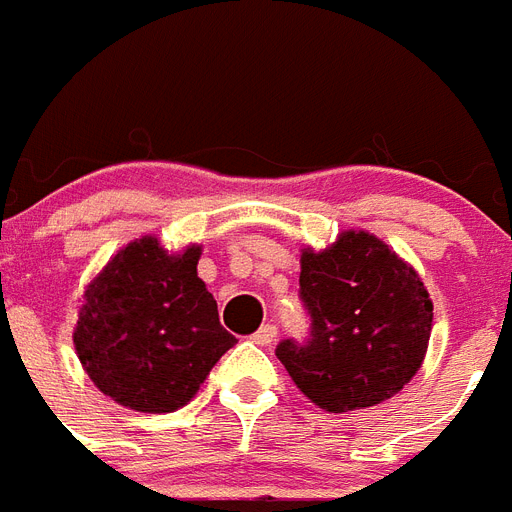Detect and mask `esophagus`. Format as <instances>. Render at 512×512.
<instances>
[{
  "label": "esophagus",
  "instance_id": "esophagus-1",
  "mask_svg": "<svg viewBox=\"0 0 512 512\" xmlns=\"http://www.w3.org/2000/svg\"><path fill=\"white\" fill-rule=\"evenodd\" d=\"M276 334L278 328L273 326V323H265V326L257 328V334L252 336V339H255V344H260V347H268V344L276 342Z\"/></svg>",
  "mask_w": 512,
  "mask_h": 512
}]
</instances>
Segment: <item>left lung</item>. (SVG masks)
Segmentation results:
<instances>
[{
    "label": "left lung",
    "mask_w": 512,
    "mask_h": 512,
    "mask_svg": "<svg viewBox=\"0 0 512 512\" xmlns=\"http://www.w3.org/2000/svg\"><path fill=\"white\" fill-rule=\"evenodd\" d=\"M299 297L310 339L276 347L297 389L328 413L389 400L429 350L434 305L413 265L368 231L302 249Z\"/></svg>",
    "instance_id": "1"
}]
</instances>
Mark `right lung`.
Segmentation results:
<instances>
[{
  "label": "right lung",
  "instance_id": "1",
  "mask_svg": "<svg viewBox=\"0 0 512 512\" xmlns=\"http://www.w3.org/2000/svg\"><path fill=\"white\" fill-rule=\"evenodd\" d=\"M199 255V244L170 255L141 236L86 286L73 344L83 371L118 405L173 413L236 344L197 276Z\"/></svg>",
  "mask_w": 512,
  "mask_h": 512
}]
</instances>
